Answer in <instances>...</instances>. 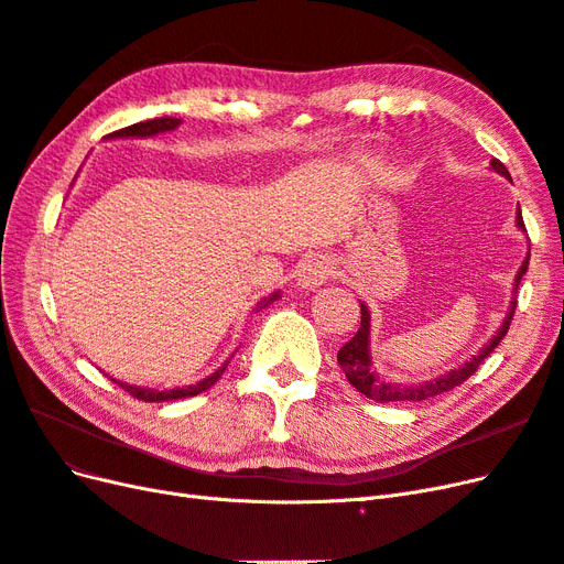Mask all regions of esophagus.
Returning <instances> with one entry per match:
<instances>
[{
  "mask_svg": "<svg viewBox=\"0 0 564 564\" xmlns=\"http://www.w3.org/2000/svg\"><path fill=\"white\" fill-rule=\"evenodd\" d=\"M336 270V263L329 256H313V259L303 261L296 270V284L301 289H317L327 282Z\"/></svg>",
  "mask_w": 564,
  "mask_h": 564,
  "instance_id": "obj_1",
  "label": "esophagus"
}]
</instances>
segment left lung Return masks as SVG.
<instances>
[{
  "instance_id": "1",
  "label": "left lung",
  "mask_w": 564,
  "mask_h": 564,
  "mask_svg": "<svg viewBox=\"0 0 564 564\" xmlns=\"http://www.w3.org/2000/svg\"><path fill=\"white\" fill-rule=\"evenodd\" d=\"M489 166L494 169V172L510 181L508 169L499 160H491ZM516 226H518L520 232L527 235V228L522 224L520 204H518V212H516ZM527 265H529V251H527L524 261H522L518 275H516L513 299H510V305H508L501 327L494 332V336L487 340V344L480 350H477L473 357H468L464 365H458V367L449 369L447 373H442V377H435V379L423 381V383H392V381L388 383L379 377L377 367H373V360H371V313L365 305V301H360V308H362L360 329H357V334L348 340V344L338 350V365H340V369L346 371V379L350 381L352 388L360 390L365 398H369L373 402H386V404L388 402H421V400L442 395V392H447V390L460 386L468 377H473L477 365H480L485 357L501 344V338L506 336V332L510 327V319H513V313H516V305H518L516 294H518L520 280L527 272Z\"/></svg>"
}]
</instances>
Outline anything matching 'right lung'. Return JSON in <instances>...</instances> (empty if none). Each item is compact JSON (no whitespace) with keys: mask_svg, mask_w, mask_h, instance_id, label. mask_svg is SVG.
<instances>
[{"mask_svg":"<svg viewBox=\"0 0 564 564\" xmlns=\"http://www.w3.org/2000/svg\"><path fill=\"white\" fill-rule=\"evenodd\" d=\"M181 119L178 117H158V119H148V122H139V124H131L127 129H119L115 133H110L108 139H152V135H160V133H166V131H174L178 129ZM282 294L280 292H272L270 296H263L259 303H256L253 313H259L263 308H268V305L272 301H278ZM235 355V352H232ZM232 355L228 357V360L220 365L216 371H212L209 377L199 379L197 383H191V386H181V388H169V390H158V388H143V386H131L127 381H119V379H112L117 386H122L127 392H131L133 398H139L143 402H172V400H181V398H195L199 395V392L209 390L220 377H224V371L228 367V362L232 360Z\"/></svg>","mask_w":564,"mask_h":564,"instance_id":"1","label":"right lung"}]
</instances>
